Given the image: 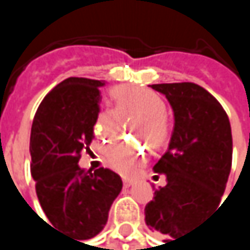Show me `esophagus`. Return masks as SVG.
<instances>
[{"instance_id":"obj_1","label":"esophagus","mask_w":250,"mask_h":250,"mask_svg":"<svg viewBox=\"0 0 250 250\" xmlns=\"http://www.w3.org/2000/svg\"><path fill=\"white\" fill-rule=\"evenodd\" d=\"M131 184H133V179H130V178H123V185H125V188H128Z\"/></svg>"}]
</instances>
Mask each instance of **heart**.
I'll use <instances>...</instances> for the list:
<instances>
[{
    "instance_id": "b5f03b06",
    "label": "heart",
    "mask_w": 250,
    "mask_h": 250,
    "mask_svg": "<svg viewBox=\"0 0 250 250\" xmlns=\"http://www.w3.org/2000/svg\"><path fill=\"white\" fill-rule=\"evenodd\" d=\"M116 108H105L100 111L92 125L94 134L101 142H110L117 137L123 117H139L140 123L136 125V133L147 137V142L158 147L169 133L168 120L165 117L167 105L161 95L143 86H119L113 91ZM145 146L116 142L104 149L105 164L117 174L133 175L139 165L145 161Z\"/></svg>"
}]
</instances>
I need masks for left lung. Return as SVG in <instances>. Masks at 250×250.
<instances>
[{
    "label": "left lung",
    "mask_w": 250,
    "mask_h": 250,
    "mask_svg": "<svg viewBox=\"0 0 250 250\" xmlns=\"http://www.w3.org/2000/svg\"><path fill=\"white\" fill-rule=\"evenodd\" d=\"M152 88L169 101L175 123L169 147L153 167L167 185L146 204L145 222L164 242H174L220 204L231 168V128L222 104L203 86L176 82Z\"/></svg>",
    "instance_id": "left-lung-1"
}]
</instances>
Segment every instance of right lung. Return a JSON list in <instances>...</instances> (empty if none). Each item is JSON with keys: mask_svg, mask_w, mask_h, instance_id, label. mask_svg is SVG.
I'll return each mask as SVG.
<instances>
[{"mask_svg": "<svg viewBox=\"0 0 250 250\" xmlns=\"http://www.w3.org/2000/svg\"><path fill=\"white\" fill-rule=\"evenodd\" d=\"M103 85L75 76L62 81L43 98L31 125L30 171L39 203L53 229L78 240L104 229L123 188L116 172L107 168L91 172L78 165L94 139Z\"/></svg>", "mask_w": 250, "mask_h": 250, "instance_id": "right-lung-1", "label": "right lung"}]
</instances>
